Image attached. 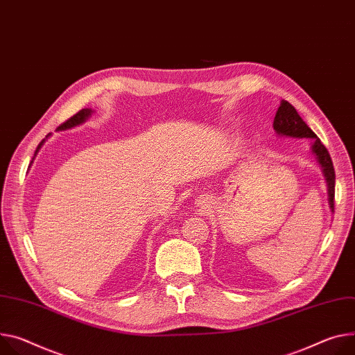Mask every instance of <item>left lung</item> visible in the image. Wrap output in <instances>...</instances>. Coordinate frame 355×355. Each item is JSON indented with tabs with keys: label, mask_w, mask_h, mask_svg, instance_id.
I'll return each instance as SVG.
<instances>
[{
	"label": "left lung",
	"mask_w": 355,
	"mask_h": 355,
	"mask_svg": "<svg viewBox=\"0 0 355 355\" xmlns=\"http://www.w3.org/2000/svg\"><path fill=\"white\" fill-rule=\"evenodd\" d=\"M273 128L279 136L284 137H293V139H311V151L315 154L317 163L323 170L324 178L327 181V191H329V204L330 209L334 212V192H336V171L331 157L324 147V144L320 141V139L314 135L311 128L303 121L299 116L297 110L286 101L280 102V106L276 112Z\"/></svg>",
	"instance_id": "left-lung-1"
}]
</instances>
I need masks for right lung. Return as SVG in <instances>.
I'll return each mask as SVG.
<instances>
[{
	"instance_id": "1",
	"label": "right lung",
	"mask_w": 355,
	"mask_h": 355,
	"mask_svg": "<svg viewBox=\"0 0 355 355\" xmlns=\"http://www.w3.org/2000/svg\"><path fill=\"white\" fill-rule=\"evenodd\" d=\"M90 114H92V109H82V110H79L76 114H73L71 119H68L67 121H63V123L58 127V130H68V128H72V127H75V125H79V124H82L83 121H86V120L90 117ZM44 141H45V140H42V141L40 143V146H38L35 154L40 151V148H41V146L44 144Z\"/></svg>"
}]
</instances>
